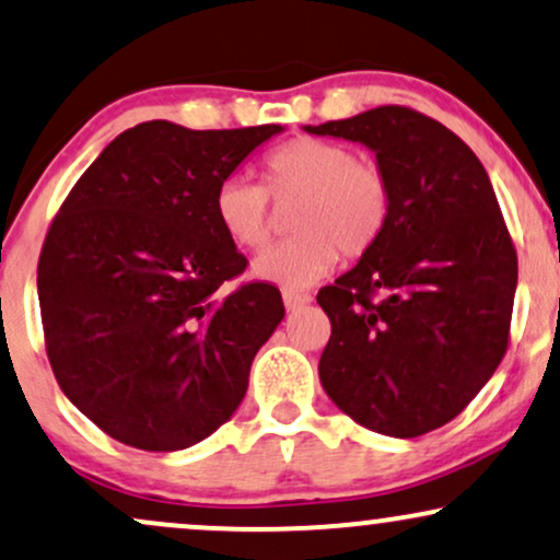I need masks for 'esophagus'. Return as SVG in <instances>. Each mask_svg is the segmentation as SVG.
<instances>
[{"label": "esophagus", "mask_w": 560, "mask_h": 560, "mask_svg": "<svg viewBox=\"0 0 560 560\" xmlns=\"http://www.w3.org/2000/svg\"><path fill=\"white\" fill-rule=\"evenodd\" d=\"M313 302L310 294H302V292H284V305L287 310H298V307H305Z\"/></svg>", "instance_id": "1"}]
</instances>
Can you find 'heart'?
<instances>
[{
  "mask_svg": "<svg viewBox=\"0 0 560 560\" xmlns=\"http://www.w3.org/2000/svg\"><path fill=\"white\" fill-rule=\"evenodd\" d=\"M266 187L232 174L213 192V215L232 245L255 250L273 229L276 206L289 213L294 237L271 245L253 260L258 281L305 289L339 260L373 250L388 224L390 190L383 174L360 164L347 145L320 138H294L273 148L262 164Z\"/></svg>",
  "mask_w": 560,
  "mask_h": 560,
  "instance_id": "heart-1",
  "label": "heart"
}]
</instances>
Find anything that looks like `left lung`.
<instances>
[{
    "mask_svg": "<svg viewBox=\"0 0 560 560\" xmlns=\"http://www.w3.org/2000/svg\"><path fill=\"white\" fill-rule=\"evenodd\" d=\"M302 130L365 145L390 190L373 250L318 292L331 320L320 386L362 428L425 435L506 354L516 250L493 185L459 135L404 106Z\"/></svg>",
    "mask_w": 560,
    "mask_h": 560,
    "instance_id": "8db88e82",
    "label": "left lung"
}]
</instances>
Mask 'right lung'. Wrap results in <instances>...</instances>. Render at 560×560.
Masks as SVG:
<instances>
[{
    "label": "right lung",
    "mask_w": 560,
    "mask_h": 560,
    "mask_svg": "<svg viewBox=\"0 0 560 560\" xmlns=\"http://www.w3.org/2000/svg\"><path fill=\"white\" fill-rule=\"evenodd\" d=\"M279 132L130 127L54 219L38 260L46 352L67 399L114 441L190 448L245 399L284 302L268 284L219 294L247 260L221 232L213 192Z\"/></svg>",
    "instance_id": "add662e5"
}]
</instances>
